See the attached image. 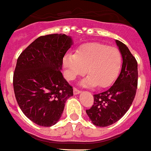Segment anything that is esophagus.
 I'll return each instance as SVG.
<instances>
[{"label": "esophagus", "mask_w": 151, "mask_h": 151, "mask_svg": "<svg viewBox=\"0 0 151 151\" xmlns=\"http://www.w3.org/2000/svg\"><path fill=\"white\" fill-rule=\"evenodd\" d=\"M80 93H81V91L79 90V89H78V88H73V94H74V95L79 94Z\"/></svg>", "instance_id": "obj_1"}]
</instances>
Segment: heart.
Wrapping results in <instances>:
<instances>
[{"label":"heart","mask_w":151,"mask_h":151,"mask_svg":"<svg viewBox=\"0 0 151 151\" xmlns=\"http://www.w3.org/2000/svg\"><path fill=\"white\" fill-rule=\"evenodd\" d=\"M63 65L68 80L83 75L87 69L88 76L81 81V86L106 88L111 86L119 75L122 66V55L117 47L101 42H92L81 46L74 55H65Z\"/></svg>","instance_id":"heart-1"}]
</instances>
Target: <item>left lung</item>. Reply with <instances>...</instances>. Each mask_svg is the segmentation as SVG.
<instances>
[{"mask_svg": "<svg viewBox=\"0 0 151 151\" xmlns=\"http://www.w3.org/2000/svg\"><path fill=\"white\" fill-rule=\"evenodd\" d=\"M123 58L119 77L108 90L93 95V106L86 113L97 127H107L121 119L134 101L138 86V64L126 45L116 40Z\"/></svg>", "mask_w": 151, "mask_h": 151, "instance_id": "8db88e82", "label": "left lung"}]
</instances>
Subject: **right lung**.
I'll return each mask as SVG.
<instances>
[{
    "mask_svg": "<svg viewBox=\"0 0 151 151\" xmlns=\"http://www.w3.org/2000/svg\"><path fill=\"white\" fill-rule=\"evenodd\" d=\"M73 44L65 34L42 35L19 55L13 73V88L19 108L33 123H57L73 87L61 72L64 55Z\"/></svg>",
    "mask_w": 151,
    "mask_h": 151,
    "instance_id": "1",
    "label": "right lung"
}]
</instances>
